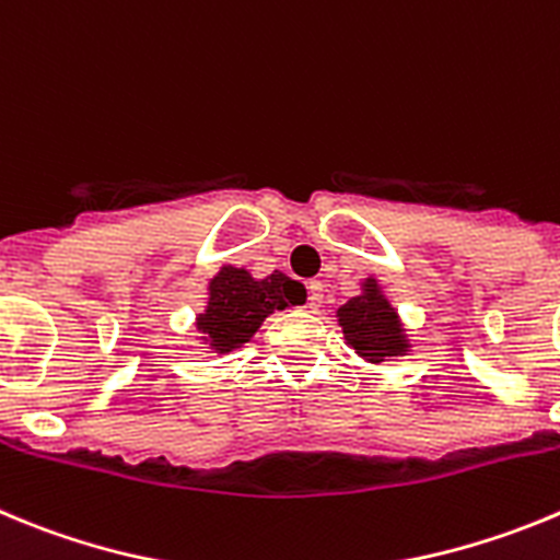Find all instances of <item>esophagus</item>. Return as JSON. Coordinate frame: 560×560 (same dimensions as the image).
Returning <instances> with one entry per match:
<instances>
[{"mask_svg": "<svg viewBox=\"0 0 560 560\" xmlns=\"http://www.w3.org/2000/svg\"><path fill=\"white\" fill-rule=\"evenodd\" d=\"M322 302H325V285H322V280H314L307 285V305L316 311V307H322Z\"/></svg>", "mask_w": 560, "mask_h": 560, "instance_id": "obj_1", "label": "esophagus"}]
</instances>
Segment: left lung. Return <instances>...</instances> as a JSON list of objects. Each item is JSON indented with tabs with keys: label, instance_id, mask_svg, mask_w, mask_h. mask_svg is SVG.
Listing matches in <instances>:
<instances>
[{
	"label": "left lung",
	"instance_id": "obj_1",
	"mask_svg": "<svg viewBox=\"0 0 560 560\" xmlns=\"http://www.w3.org/2000/svg\"><path fill=\"white\" fill-rule=\"evenodd\" d=\"M336 322L343 341L366 363H383L410 352L408 330L377 277H363L361 294L338 307Z\"/></svg>",
	"mask_w": 560,
	"mask_h": 560
}]
</instances>
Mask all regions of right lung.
<instances>
[{
    "instance_id": "add662e5",
    "label": "right lung",
    "mask_w": 560,
    "mask_h": 560,
    "mask_svg": "<svg viewBox=\"0 0 560 560\" xmlns=\"http://www.w3.org/2000/svg\"><path fill=\"white\" fill-rule=\"evenodd\" d=\"M302 283L285 277L283 271H271L269 277H253L241 266H222L208 280V302L197 314L199 341L217 355L238 350L253 341L266 316L285 311L289 305H302Z\"/></svg>"
}]
</instances>
